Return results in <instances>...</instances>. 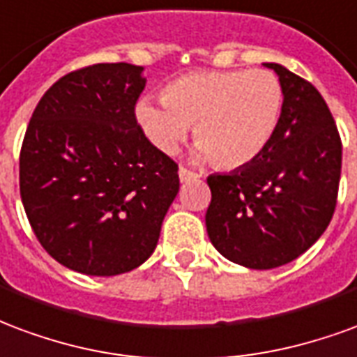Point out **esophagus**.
<instances>
[{"label": "esophagus", "instance_id": "obj_1", "mask_svg": "<svg viewBox=\"0 0 357 357\" xmlns=\"http://www.w3.org/2000/svg\"><path fill=\"white\" fill-rule=\"evenodd\" d=\"M178 178H181V182H188V181H194V178H197L196 173H192V171H188V169L181 167L178 169Z\"/></svg>", "mask_w": 357, "mask_h": 357}]
</instances>
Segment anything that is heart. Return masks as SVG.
Segmentation results:
<instances>
[{"mask_svg":"<svg viewBox=\"0 0 357 357\" xmlns=\"http://www.w3.org/2000/svg\"><path fill=\"white\" fill-rule=\"evenodd\" d=\"M283 87L268 70L194 72L161 89V102L140 98L135 118L158 152L173 155L194 127V158L239 169L261 158L283 114Z\"/></svg>","mask_w":357,"mask_h":357,"instance_id":"1","label":"heart"}]
</instances>
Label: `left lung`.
I'll use <instances>...</instances> for the list:
<instances>
[{"instance_id": "obj_1", "label": "left lung", "mask_w": 357, "mask_h": 357, "mask_svg": "<svg viewBox=\"0 0 357 357\" xmlns=\"http://www.w3.org/2000/svg\"><path fill=\"white\" fill-rule=\"evenodd\" d=\"M264 66L285 96L274 139L253 163L207 178L211 243L251 270L283 266L316 243L331 222L342 161L335 119L316 87L278 62Z\"/></svg>"}]
</instances>
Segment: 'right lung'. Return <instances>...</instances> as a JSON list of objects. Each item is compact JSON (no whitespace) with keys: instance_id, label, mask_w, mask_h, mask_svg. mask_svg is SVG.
Instances as JSON below:
<instances>
[{"instance_id":"obj_1","label":"right lung","mask_w":357,"mask_h":357,"mask_svg":"<svg viewBox=\"0 0 357 357\" xmlns=\"http://www.w3.org/2000/svg\"><path fill=\"white\" fill-rule=\"evenodd\" d=\"M144 68L118 62L66 74L36 106L20 150V197L47 253L87 275L150 259L178 194V167L140 131Z\"/></svg>"}]
</instances>
